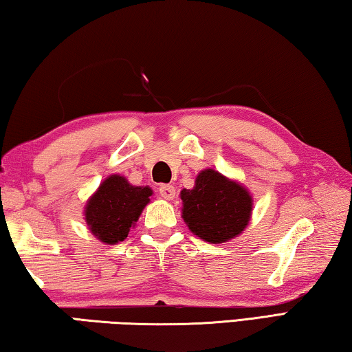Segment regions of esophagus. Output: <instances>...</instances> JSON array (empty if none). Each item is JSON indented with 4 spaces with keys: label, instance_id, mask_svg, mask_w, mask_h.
<instances>
[{
    "label": "esophagus",
    "instance_id": "obj_1",
    "mask_svg": "<svg viewBox=\"0 0 352 352\" xmlns=\"http://www.w3.org/2000/svg\"><path fill=\"white\" fill-rule=\"evenodd\" d=\"M158 192L166 200H172L175 197V188L172 186V184H162V186L158 188Z\"/></svg>",
    "mask_w": 352,
    "mask_h": 352
}]
</instances>
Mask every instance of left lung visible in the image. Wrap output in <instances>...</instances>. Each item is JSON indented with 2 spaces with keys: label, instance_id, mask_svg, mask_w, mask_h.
Returning <instances> with one entry per match:
<instances>
[{
  "label": "left lung",
  "instance_id": "left-lung-1",
  "mask_svg": "<svg viewBox=\"0 0 352 352\" xmlns=\"http://www.w3.org/2000/svg\"><path fill=\"white\" fill-rule=\"evenodd\" d=\"M183 219L195 236L222 243L241 234L252 216V197L239 183L201 170L192 189L182 190Z\"/></svg>",
  "mask_w": 352,
  "mask_h": 352
}]
</instances>
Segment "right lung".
Listing matches in <instances>:
<instances>
[{
    "mask_svg": "<svg viewBox=\"0 0 352 352\" xmlns=\"http://www.w3.org/2000/svg\"><path fill=\"white\" fill-rule=\"evenodd\" d=\"M152 189L132 186L121 175H111L88 200L85 220L91 233L105 243L124 241L151 201Z\"/></svg>",
    "mask_w": 352,
    "mask_h": 352,
    "instance_id": "obj_1",
    "label": "right lung"
}]
</instances>
